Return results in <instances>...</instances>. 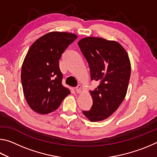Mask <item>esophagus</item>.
<instances>
[{"mask_svg":"<svg viewBox=\"0 0 157 157\" xmlns=\"http://www.w3.org/2000/svg\"><path fill=\"white\" fill-rule=\"evenodd\" d=\"M75 91H76V93H77V94H81V93H82V90H81V86H80V85H78V86L76 87Z\"/></svg>","mask_w":157,"mask_h":157,"instance_id":"1","label":"esophagus"}]
</instances>
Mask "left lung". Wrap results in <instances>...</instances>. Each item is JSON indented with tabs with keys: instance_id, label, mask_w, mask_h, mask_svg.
Returning <instances> with one entry per match:
<instances>
[{
	"instance_id": "obj_1",
	"label": "left lung",
	"mask_w": 157,
	"mask_h": 157,
	"mask_svg": "<svg viewBox=\"0 0 157 157\" xmlns=\"http://www.w3.org/2000/svg\"><path fill=\"white\" fill-rule=\"evenodd\" d=\"M78 44L88 62L91 79L99 82L89 91L91 109L82 112L90 121H102L112 115L125 98L131 75L129 55L118 42L101 37H84Z\"/></svg>"
}]
</instances>
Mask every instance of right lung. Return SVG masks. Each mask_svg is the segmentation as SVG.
<instances>
[{
    "instance_id": "1",
    "label": "right lung",
    "mask_w": 157,
    "mask_h": 157,
    "mask_svg": "<svg viewBox=\"0 0 157 157\" xmlns=\"http://www.w3.org/2000/svg\"><path fill=\"white\" fill-rule=\"evenodd\" d=\"M77 38L73 33L50 32L37 39L28 50L21 68V82L25 100L35 112H52L71 94L62 84L59 60Z\"/></svg>"
}]
</instances>
